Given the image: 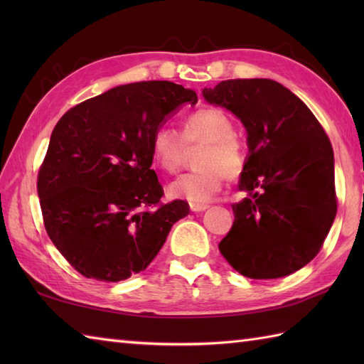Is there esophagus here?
<instances>
[{
  "mask_svg": "<svg viewBox=\"0 0 364 364\" xmlns=\"http://www.w3.org/2000/svg\"><path fill=\"white\" fill-rule=\"evenodd\" d=\"M189 208H191V211L198 213V211L208 210V205H203V203H189Z\"/></svg>",
  "mask_w": 364,
  "mask_h": 364,
  "instance_id": "esophagus-1",
  "label": "esophagus"
}]
</instances>
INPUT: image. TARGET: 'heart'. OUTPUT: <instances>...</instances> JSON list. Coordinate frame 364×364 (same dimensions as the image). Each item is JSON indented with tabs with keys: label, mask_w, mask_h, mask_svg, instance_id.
Here are the masks:
<instances>
[{
	"label": "heart",
	"mask_w": 364,
	"mask_h": 364,
	"mask_svg": "<svg viewBox=\"0 0 364 364\" xmlns=\"http://www.w3.org/2000/svg\"><path fill=\"white\" fill-rule=\"evenodd\" d=\"M233 123L218 107H200L183 120L181 134L162 127L151 137L153 164L166 173H175L186 158L188 146L203 144L198 153L202 168L183 173L168 184L172 198L205 203L222 189L225 176L233 180L244 170V149L233 134Z\"/></svg>",
	"instance_id": "1"
}]
</instances>
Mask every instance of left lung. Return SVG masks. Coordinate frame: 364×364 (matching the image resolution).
Instances as JSON below:
<instances>
[{
	"mask_svg": "<svg viewBox=\"0 0 364 364\" xmlns=\"http://www.w3.org/2000/svg\"><path fill=\"white\" fill-rule=\"evenodd\" d=\"M203 97L242 122L249 145L239 180L247 196L231 205L235 222L220 253L255 280L296 272L319 253L336 215L328 136L308 106L272 80L222 81Z\"/></svg>",
	"mask_w": 364,
	"mask_h": 364,
	"instance_id": "8db88e82",
	"label": "left lung"
}]
</instances>
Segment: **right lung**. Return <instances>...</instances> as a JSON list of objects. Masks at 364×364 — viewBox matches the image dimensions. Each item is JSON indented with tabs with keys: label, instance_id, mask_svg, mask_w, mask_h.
<instances>
[{
	"label": "right lung",
	"instance_id": "1",
	"mask_svg": "<svg viewBox=\"0 0 364 364\" xmlns=\"http://www.w3.org/2000/svg\"><path fill=\"white\" fill-rule=\"evenodd\" d=\"M197 94L170 81L117 86L68 109L38 170L43 225L72 267L100 282L145 270L176 220L183 200L164 196L151 168V137Z\"/></svg>",
	"mask_w": 364,
	"mask_h": 364
}]
</instances>
